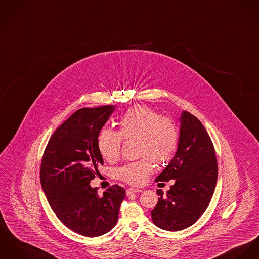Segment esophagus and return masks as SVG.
<instances>
[{
    "instance_id": "obj_1",
    "label": "esophagus",
    "mask_w": 259,
    "mask_h": 259,
    "mask_svg": "<svg viewBox=\"0 0 259 259\" xmlns=\"http://www.w3.org/2000/svg\"><path fill=\"white\" fill-rule=\"evenodd\" d=\"M141 192H142L141 189L130 188L126 190V195H127V196H130V195H132V194H135V193H141Z\"/></svg>"
}]
</instances>
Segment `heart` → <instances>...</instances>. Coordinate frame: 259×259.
Masks as SVG:
<instances>
[{
	"mask_svg": "<svg viewBox=\"0 0 259 259\" xmlns=\"http://www.w3.org/2000/svg\"><path fill=\"white\" fill-rule=\"evenodd\" d=\"M118 127V132L108 127L100 132L98 147L101 154L107 160L114 161L119 155L122 139H139V153L144 156L120 167L117 171L119 180L131 185H141L153 171L150 158L159 164L172 159L178 145V131L172 119L161 117L146 106H135L120 118Z\"/></svg>",
	"mask_w": 259,
	"mask_h": 259,
	"instance_id": "b5f03b06",
	"label": "heart"
}]
</instances>
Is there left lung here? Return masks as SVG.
<instances>
[{"label":"left lung","instance_id":"left-lung-1","mask_svg":"<svg viewBox=\"0 0 259 259\" xmlns=\"http://www.w3.org/2000/svg\"><path fill=\"white\" fill-rule=\"evenodd\" d=\"M178 147L174 157L156 177V182L175 180L166 196L157 191V205L151 218L158 228L176 232L187 229L210 204L218 179L212 141L202 122L182 112Z\"/></svg>","mask_w":259,"mask_h":259}]
</instances>
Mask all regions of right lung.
I'll list each match as a JSON object with an SVG mask.
<instances>
[{"instance_id": "1", "label": "right lung", "mask_w": 259, "mask_h": 259, "mask_svg": "<svg viewBox=\"0 0 259 259\" xmlns=\"http://www.w3.org/2000/svg\"><path fill=\"white\" fill-rule=\"evenodd\" d=\"M115 110L109 105L76 111L51 136L40 166L41 187L52 211L71 231L89 237L116 226L125 197L118 185L102 196L90 186L104 164L98 137Z\"/></svg>"}]
</instances>
